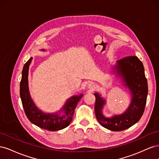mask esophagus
<instances>
[{"instance_id":"esophagus-1","label":"esophagus","mask_w":159,"mask_h":159,"mask_svg":"<svg viewBox=\"0 0 159 159\" xmlns=\"http://www.w3.org/2000/svg\"><path fill=\"white\" fill-rule=\"evenodd\" d=\"M88 89H93L95 88V84L94 82H89L88 84Z\"/></svg>"}]
</instances>
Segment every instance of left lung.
Segmentation results:
<instances>
[{"label": "left lung", "mask_w": 159, "mask_h": 159, "mask_svg": "<svg viewBox=\"0 0 159 159\" xmlns=\"http://www.w3.org/2000/svg\"><path fill=\"white\" fill-rule=\"evenodd\" d=\"M113 70L121 76L123 85L131 91V102L123 113L106 117L102 113L106 101L96 92L94 93L95 113L98 121L103 127L120 131L133 126L141 118L147 103L148 84L144 66L137 56H128L117 61Z\"/></svg>", "instance_id": "left-lung-1"}]
</instances>
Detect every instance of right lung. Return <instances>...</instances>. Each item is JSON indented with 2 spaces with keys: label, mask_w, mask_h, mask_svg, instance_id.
<instances>
[{
  "label": "right lung",
  "mask_w": 159,
  "mask_h": 159,
  "mask_svg": "<svg viewBox=\"0 0 159 159\" xmlns=\"http://www.w3.org/2000/svg\"><path fill=\"white\" fill-rule=\"evenodd\" d=\"M45 51V50H42ZM32 57L23 67L20 84V95L25 114L30 121L35 125L50 131H56L68 127L72 121L74 110L83 94L74 95L66 101L65 105L58 112L46 113L38 109L30 97L28 89V70ZM63 112L62 115L60 113Z\"/></svg>",
  "instance_id": "obj_1"
}]
</instances>
